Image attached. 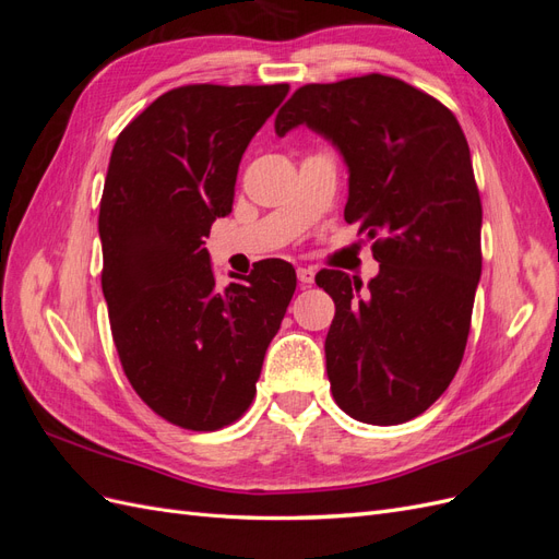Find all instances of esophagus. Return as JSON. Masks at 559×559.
<instances>
[{"instance_id":"34e87169","label":"esophagus","mask_w":559,"mask_h":559,"mask_svg":"<svg viewBox=\"0 0 559 559\" xmlns=\"http://www.w3.org/2000/svg\"><path fill=\"white\" fill-rule=\"evenodd\" d=\"M296 275H298V282H300V284H306V286H310V284L314 282V275H317V270H314L312 265H306V267H298V270H296Z\"/></svg>"}]
</instances>
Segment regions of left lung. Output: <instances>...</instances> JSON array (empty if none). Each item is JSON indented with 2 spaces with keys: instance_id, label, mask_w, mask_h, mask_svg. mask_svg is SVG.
<instances>
[{
  "instance_id": "8db88e82",
  "label": "left lung",
  "mask_w": 559,
  "mask_h": 559,
  "mask_svg": "<svg viewBox=\"0 0 559 559\" xmlns=\"http://www.w3.org/2000/svg\"><path fill=\"white\" fill-rule=\"evenodd\" d=\"M306 123L349 167L345 222L373 240L378 277L314 282L335 302L326 373L335 403L366 425L425 413L462 364L483 253V205L454 114L411 83L366 74L300 86L275 118Z\"/></svg>"
}]
</instances>
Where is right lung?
Here are the masks:
<instances>
[{"mask_svg": "<svg viewBox=\"0 0 559 559\" xmlns=\"http://www.w3.org/2000/svg\"><path fill=\"white\" fill-rule=\"evenodd\" d=\"M275 86L191 83L118 134L99 200L103 294L123 373L151 411L189 431L240 419L296 292L282 259L214 282L205 238L228 216L247 144L282 99Z\"/></svg>", "mask_w": 559, "mask_h": 559, "instance_id": "1", "label": "right lung"}]
</instances>
